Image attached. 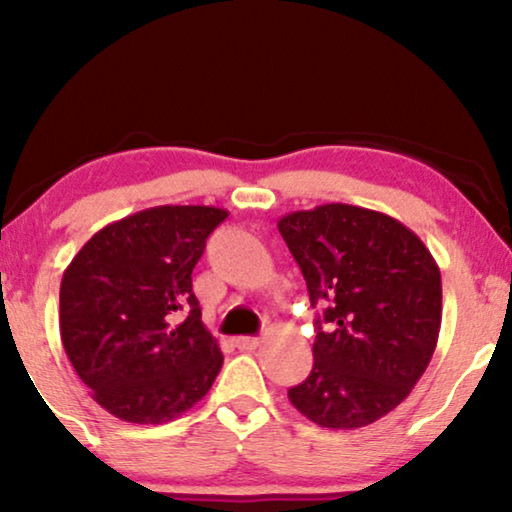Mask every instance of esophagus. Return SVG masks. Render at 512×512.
<instances>
[{"instance_id": "1", "label": "esophagus", "mask_w": 512, "mask_h": 512, "mask_svg": "<svg viewBox=\"0 0 512 512\" xmlns=\"http://www.w3.org/2000/svg\"><path fill=\"white\" fill-rule=\"evenodd\" d=\"M261 338H251V335H240V338H235V347L242 349V352H251V349L261 347Z\"/></svg>"}]
</instances>
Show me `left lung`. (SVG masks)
I'll return each instance as SVG.
<instances>
[{
    "mask_svg": "<svg viewBox=\"0 0 512 512\" xmlns=\"http://www.w3.org/2000/svg\"><path fill=\"white\" fill-rule=\"evenodd\" d=\"M307 282L314 366L289 389L293 408L324 429H361L403 403L429 366L443 317L440 270L401 221L354 205L279 219Z\"/></svg>",
    "mask_w": 512,
    "mask_h": 512,
    "instance_id": "obj_1",
    "label": "left lung"
}]
</instances>
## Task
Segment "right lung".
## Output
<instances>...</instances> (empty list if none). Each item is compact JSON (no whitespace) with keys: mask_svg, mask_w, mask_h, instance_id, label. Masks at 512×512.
<instances>
[{"mask_svg":"<svg viewBox=\"0 0 512 512\" xmlns=\"http://www.w3.org/2000/svg\"><path fill=\"white\" fill-rule=\"evenodd\" d=\"M228 212L163 205L109 223L60 284V335L76 375L111 415L165 424L191 410L223 366L202 324L193 268ZM189 317L173 326V312Z\"/></svg>","mask_w":512,"mask_h":512,"instance_id":"1","label":"right lung"}]
</instances>
